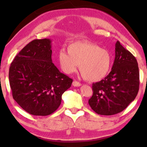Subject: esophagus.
<instances>
[{
    "mask_svg": "<svg viewBox=\"0 0 147 147\" xmlns=\"http://www.w3.org/2000/svg\"><path fill=\"white\" fill-rule=\"evenodd\" d=\"M73 86H74V87H79V86H82V84L80 82H78V81L74 80V81H73Z\"/></svg>",
    "mask_w": 147,
    "mask_h": 147,
    "instance_id": "34e87169",
    "label": "esophagus"
}]
</instances>
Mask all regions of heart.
Instances as JSON below:
<instances>
[{
  "instance_id": "1",
  "label": "heart",
  "mask_w": 147,
  "mask_h": 147,
  "mask_svg": "<svg viewBox=\"0 0 147 147\" xmlns=\"http://www.w3.org/2000/svg\"><path fill=\"white\" fill-rule=\"evenodd\" d=\"M67 53L61 51L58 54L61 68L67 74L80 71L89 82H98L107 76L113 62L111 54L96 44L87 41L73 42L67 47Z\"/></svg>"
}]
</instances>
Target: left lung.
I'll list each match as a JSON object with an SVG mask.
<instances>
[{"instance_id": "left-lung-1", "label": "left lung", "mask_w": 147, "mask_h": 147, "mask_svg": "<svg viewBox=\"0 0 147 147\" xmlns=\"http://www.w3.org/2000/svg\"><path fill=\"white\" fill-rule=\"evenodd\" d=\"M139 87L138 61L117 41L111 71L104 79L93 84V93L88 102L99 115H115L123 111L135 99Z\"/></svg>"}]
</instances>
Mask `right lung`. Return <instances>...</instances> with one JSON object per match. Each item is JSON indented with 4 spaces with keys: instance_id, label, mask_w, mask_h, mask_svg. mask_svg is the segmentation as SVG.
<instances>
[{
    "instance_id": "right-lung-1",
    "label": "right lung",
    "mask_w": 147,
    "mask_h": 147,
    "mask_svg": "<svg viewBox=\"0 0 147 147\" xmlns=\"http://www.w3.org/2000/svg\"><path fill=\"white\" fill-rule=\"evenodd\" d=\"M51 56V39H34L17 54L10 65L12 96L31 115L54 113L60 106L62 94L73 82V79L59 72Z\"/></svg>"
}]
</instances>
